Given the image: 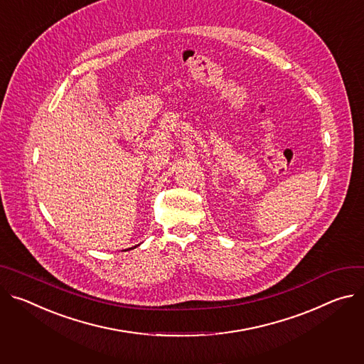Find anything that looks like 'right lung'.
Returning <instances> with one entry per match:
<instances>
[{
	"label": "right lung",
	"mask_w": 364,
	"mask_h": 364,
	"mask_svg": "<svg viewBox=\"0 0 364 364\" xmlns=\"http://www.w3.org/2000/svg\"><path fill=\"white\" fill-rule=\"evenodd\" d=\"M129 250H130V248H129Z\"/></svg>",
	"instance_id": "1"
}]
</instances>
